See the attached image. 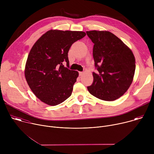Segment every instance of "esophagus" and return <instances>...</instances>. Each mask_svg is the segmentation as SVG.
I'll return each instance as SVG.
<instances>
[{"mask_svg": "<svg viewBox=\"0 0 154 154\" xmlns=\"http://www.w3.org/2000/svg\"><path fill=\"white\" fill-rule=\"evenodd\" d=\"M83 73H84L83 72H79V75H80V76L82 75L83 74Z\"/></svg>", "mask_w": 154, "mask_h": 154, "instance_id": "esophagus-1", "label": "esophagus"}]
</instances>
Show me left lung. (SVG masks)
I'll return each instance as SVG.
<instances>
[{
	"label": "left lung",
	"mask_w": 154,
	"mask_h": 154,
	"mask_svg": "<svg viewBox=\"0 0 154 154\" xmlns=\"http://www.w3.org/2000/svg\"><path fill=\"white\" fill-rule=\"evenodd\" d=\"M86 34L94 43L95 68L93 84L87 87L99 99L112 101L122 96L132 83L135 59L131 51L116 36L107 31H89Z\"/></svg>",
	"instance_id": "obj_1"
}]
</instances>
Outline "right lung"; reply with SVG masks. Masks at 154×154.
Listing matches in <instances>:
<instances>
[{"mask_svg": "<svg viewBox=\"0 0 154 154\" xmlns=\"http://www.w3.org/2000/svg\"><path fill=\"white\" fill-rule=\"evenodd\" d=\"M85 35L83 32L51 30L31 49L25 77L32 92L44 103L55 106L71 96L79 72L69 69L68 52L74 42Z\"/></svg>", "mask_w": 154, "mask_h": 154, "instance_id": "right-lung-1", "label": "right lung"}]
</instances>
